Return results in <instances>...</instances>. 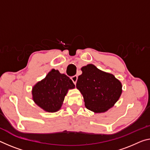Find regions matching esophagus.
Wrapping results in <instances>:
<instances>
[{"label": "esophagus", "mask_w": 150, "mask_h": 150, "mask_svg": "<svg viewBox=\"0 0 150 150\" xmlns=\"http://www.w3.org/2000/svg\"><path fill=\"white\" fill-rule=\"evenodd\" d=\"M71 80L73 81V83H74V84L75 85V84H76V83H77V79H78L77 76V75H74V76H73V77H71Z\"/></svg>", "instance_id": "34e87169"}]
</instances>
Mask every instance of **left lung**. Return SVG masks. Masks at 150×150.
Listing matches in <instances>:
<instances>
[{
  "label": "left lung",
  "instance_id": "left-lung-1",
  "mask_svg": "<svg viewBox=\"0 0 150 150\" xmlns=\"http://www.w3.org/2000/svg\"><path fill=\"white\" fill-rule=\"evenodd\" d=\"M76 87L81 93L86 108L95 113L108 111L114 105L122 92L121 82L110 73L89 64L81 68Z\"/></svg>",
  "mask_w": 150,
  "mask_h": 150
}]
</instances>
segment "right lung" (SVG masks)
Listing matches in <instances>:
<instances>
[{"mask_svg": "<svg viewBox=\"0 0 150 150\" xmlns=\"http://www.w3.org/2000/svg\"><path fill=\"white\" fill-rule=\"evenodd\" d=\"M73 88L75 85L69 77L58 70L52 69L33 87V101L45 111L55 112L61 108L68 90Z\"/></svg>", "mask_w": 150, "mask_h": 150, "instance_id": "add662e5", "label": "right lung"}]
</instances>
